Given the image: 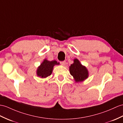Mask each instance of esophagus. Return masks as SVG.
I'll return each instance as SVG.
<instances>
[{"label": "esophagus", "mask_w": 123, "mask_h": 123, "mask_svg": "<svg viewBox=\"0 0 123 123\" xmlns=\"http://www.w3.org/2000/svg\"><path fill=\"white\" fill-rule=\"evenodd\" d=\"M60 63H61V64L62 66H65V64H66V62L65 61H62V62H60Z\"/></svg>", "instance_id": "esophagus-1"}]
</instances>
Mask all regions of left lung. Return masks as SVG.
Returning <instances> with one entry per match:
<instances>
[{"label": "left lung", "mask_w": 123, "mask_h": 123, "mask_svg": "<svg viewBox=\"0 0 123 123\" xmlns=\"http://www.w3.org/2000/svg\"><path fill=\"white\" fill-rule=\"evenodd\" d=\"M69 71L71 76L76 82H82L89 76L88 70L86 68L82 65L77 59L74 60V63L69 67Z\"/></svg>", "instance_id": "obj_1"}]
</instances>
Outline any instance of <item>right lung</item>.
<instances>
[{"label": "right lung", "mask_w": 123, "mask_h": 123, "mask_svg": "<svg viewBox=\"0 0 123 123\" xmlns=\"http://www.w3.org/2000/svg\"><path fill=\"white\" fill-rule=\"evenodd\" d=\"M58 64L59 62L57 63L56 61H49L46 59H44L42 63L37 68V76L42 78L47 77L52 74L54 66Z\"/></svg>", "instance_id": "add662e5"}]
</instances>
